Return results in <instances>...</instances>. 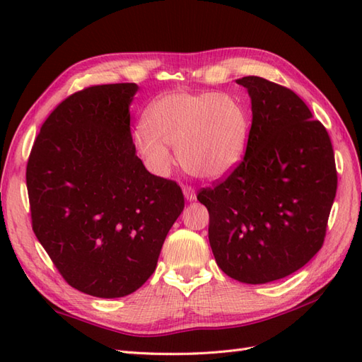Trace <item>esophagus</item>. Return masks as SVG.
Returning a JSON list of instances; mask_svg holds the SVG:
<instances>
[{
    "label": "esophagus",
    "instance_id": "obj_1",
    "mask_svg": "<svg viewBox=\"0 0 362 362\" xmlns=\"http://www.w3.org/2000/svg\"><path fill=\"white\" fill-rule=\"evenodd\" d=\"M183 196H185L187 201H194L196 199V189L191 187V185H185L183 187Z\"/></svg>",
    "mask_w": 362,
    "mask_h": 362
}]
</instances>
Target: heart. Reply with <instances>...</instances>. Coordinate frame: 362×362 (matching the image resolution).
Here are the masks:
<instances>
[{
    "mask_svg": "<svg viewBox=\"0 0 362 362\" xmlns=\"http://www.w3.org/2000/svg\"><path fill=\"white\" fill-rule=\"evenodd\" d=\"M250 119L236 96L218 91L175 90L146 109L135 148L156 174H168L175 146L180 165L191 175L218 180L241 163L247 149Z\"/></svg>",
    "mask_w": 362,
    "mask_h": 362,
    "instance_id": "b5f03b06",
    "label": "heart"
}]
</instances>
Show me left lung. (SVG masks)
<instances>
[{
    "label": "left lung",
    "instance_id": "1",
    "mask_svg": "<svg viewBox=\"0 0 362 362\" xmlns=\"http://www.w3.org/2000/svg\"><path fill=\"white\" fill-rule=\"evenodd\" d=\"M236 82L252 101L247 149L197 201L209 210L222 272L263 284L298 271L320 250L337 173L327 129L294 91L258 76Z\"/></svg>",
    "mask_w": 362,
    "mask_h": 362
}]
</instances>
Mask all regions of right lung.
Listing matches in <instances>:
<instances>
[{
	"label": "right lung",
	"instance_id": "1",
	"mask_svg": "<svg viewBox=\"0 0 362 362\" xmlns=\"http://www.w3.org/2000/svg\"><path fill=\"white\" fill-rule=\"evenodd\" d=\"M136 83H107L64 99L26 166L33 230L65 281L117 298L143 286L185 206L174 180L136 157L129 105Z\"/></svg>",
	"mask_w": 362,
	"mask_h": 362
}]
</instances>
